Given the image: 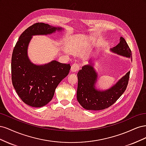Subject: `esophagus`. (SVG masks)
Masks as SVG:
<instances>
[{
    "instance_id": "obj_1",
    "label": "esophagus",
    "mask_w": 146,
    "mask_h": 146,
    "mask_svg": "<svg viewBox=\"0 0 146 146\" xmlns=\"http://www.w3.org/2000/svg\"><path fill=\"white\" fill-rule=\"evenodd\" d=\"M80 68V66L78 63H74L71 66V71L73 72H77L79 69Z\"/></svg>"
}]
</instances>
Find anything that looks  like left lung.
Returning <instances> with one entry per match:
<instances>
[{
	"label": "left lung",
	"mask_w": 146,
	"mask_h": 146,
	"mask_svg": "<svg viewBox=\"0 0 146 146\" xmlns=\"http://www.w3.org/2000/svg\"><path fill=\"white\" fill-rule=\"evenodd\" d=\"M111 50L118 55L130 58L132 60L131 51L122 37L120 38L118 44L111 48ZM92 65L90 61V64L83 66L77 74V99L78 103L86 110H104L115 103L124 92L129 83L130 72H128L112 87L107 90L101 91L97 90L95 87L98 74Z\"/></svg>",
	"instance_id": "8db88e82"
}]
</instances>
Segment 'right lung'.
I'll return each instance as SVG.
<instances>
[{
    "instance_id": "1",
    "label": "right lung",
    "mask_w": 146,
    "mask_h": 146,
    "mask_svg": "<svg viewBox=\"0 0 146 146\" xmlns=\"http://www.w3.org/2000/svg\"><path fill=\"white\" fill-rule=\"evenodd\" d=\"M61 27L38 23L21 35L13 51L11 80L21 99L33 107H41L52 99L60 82L68 76L70 66L53 60L44 65L31 62L27 55L29 44L33 35H49Z\"/></svg>"
}]
</instances>
